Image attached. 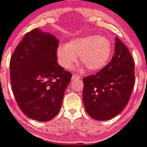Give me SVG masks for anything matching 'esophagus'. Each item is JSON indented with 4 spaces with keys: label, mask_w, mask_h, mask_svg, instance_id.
I'll return each mask as SVG.
<instances>
[{
    "label": "esophagus",
    "mask_w": 147,
    "mask_h": 147,
    "mask_svg": "<svg viewBox=\"0 0 147 147\" xmlns=\"http://www.w3.org/2000/svg\"><path fill=\"white\" fill-rule=\"evenodd\" d=\"M79 78H82V76L78 75H75V74H74V75H72V79H79Z\"/></svg>",
    "instance_id": "esophagus-1"
}]
</instances>
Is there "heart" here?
Masks as SVG:
<instances>
[{
  "label": "heart",
  "mask_w": 147,
  "mask_h": 147,
  "mask_svg": "<svg viewBox=\"0 0 147 147\" xmlns=\"http://www.w3.org/2000/svg\"><path fill=\"white\" fill-rule=\"evenodd\" d=\"M113 45L109 38L103 36H87L60 45L57 50L60 65L70 69L77 60L79 61L90 72H98L106 66L111 59Z\"/></svg>",
  "instance_id": "obj_1"
}]
</instances>
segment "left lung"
<instances>
[{"label": "left lung", "instance_id": "1", "mask_svg": "<svg viewBox=\"0 0 147 147\" xmlns=\"http://www.w3.org/2000/svg\"><path fill=\"white\" fill-rule=\"evenodd\" d=\"M83 82L84 107L93 119L108 120L126 107L134 87L135 63L118 37L111 61L95 75L84 77Z\"/></svg>", "mask_w": 147, "mask_h": 147}]
</instances>
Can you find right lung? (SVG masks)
Returning a JSON list of instances; mask_svg holds the SVG:
<instances>
[{
	"label": "right lung",
	"mask_w": 147,
	"mask_h": 147,
	"mask_svg": "<svg viewBox=\"0 0 147 147\" xmlns=\"http://www.w3.org/2000/svg\"><path fill=\"white\" fill-rule=\"evenodd\" d=\"M59 40L38 28L25 34L9 63L11 89L29 118L47 122L59 112L72 73L57 63Z\"/></svg>",
	"instance_id": "obj_1"
}]
</instances>
